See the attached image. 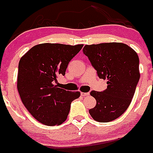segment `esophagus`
<instances>
[{
	"label": "esophagus",
	"instance_id": "34e87169",
	"mask_svg": "<svg viewBox=\"0 0 153 153\" xmlns=\"http://www.w3.org/2000/svg\"><path fill=\"white\" fill-rule=\"evenodd\" d=\"M80 95H81V96H88L89 93L88 92H81Z\"/></svg>",
	"mask_w": 153,
	"mask_h": 153
}]
</instances>
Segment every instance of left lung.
<instances>
[{
    "instance_id": "obj_1",
    "label": "left lung",
    "mask_w": 153,
    "mask_h": 153,
    "mask_svg": "<svg viewBox=\"0 0 153 153\" xmlns=\"http://www.w3.org/2000/svg\"><path fill=\"white\" fill-rule=\"evenodd\" d=\"M83 52L99 77L107 80L105 91H91L96 105L89 110V114L100 123L114 120L126 111L134 97L140 79L138 55L122 42L85 45Z\"/></svg>"
}]
</instances>
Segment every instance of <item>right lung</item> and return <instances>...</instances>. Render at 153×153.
<instances>
[{"mask_svg":"<svg viewBox=\"0 0 153 153\" xmlns=\"http://www.w3.org/2000/svg\"><path fill=\"white\" fill-rule=\"evenodd\" d=\"M83 46L39 44L19 60L17 89L20 99L30 114L44 125L64 123L72 101L80 97V91H65L54 83L65 74L68 64Z\"/></svg>","mask_w":153,"mask_h":153,"instance_id":"right-lung-1","label":"right lung"}]
</instances>
